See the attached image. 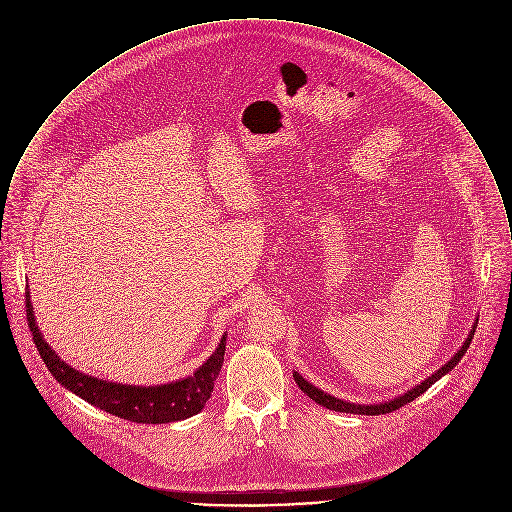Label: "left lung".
I'll return each mask as SVG.
<instances>
[{"label":"left lung","mask_w":512,"mask_h":512,"mask_svg":"<svg viewBox=\"0 0 512 512\" xmlns=\"http://www.w3.org/2000/svg\"><path fill=\"white\" fill-rule=\"evenodd\" d=\"M479 321V319H477ZM475 329H477V325H473V329H471V333H469V337H467V341L463 343V347L455 353V357H451V361H447L445 365L439 368L438 372H434L430 378H426L424 382H420L416 388H412V390H408L406 394H402V396H398V398H394V400H390V402H384V404H370V406H365V404H351V402H343V400H339V398H333V396H329V394H325L323 390H319V388H315L313 384H309L307 380H303L301 378V374L299 372H293V380L297 382V386L303 390V394H307L311 400H315L319 406H323V408H329V410H335V412H347V414H365V416H378V414H388V412H394V410H398V408H402L404 404H408V402H412V400H416L418 396H422L434 382H438L439 378L443 376V374H447L453 366L457 365L459 361H461V357L465 355V351L469 349V343H471V339H473V335H475Z\"/></svg>","instance_id":"left-lung-1"}]
</instances>
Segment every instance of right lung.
I'll list each match as a JSON object with an SVG mask.
<instances>
[{"mask_svg":"<svg viewBox=\"0 0 512 512\" xmlns=\"http://www.w3.org/2000/svg\"><path fill=\"white\" fill-rule=\"evenodd\" d=\"M25 303H27L29 329L33 333V341L43 363L65 388H69L88 404L112 416H118L122 420H130L138 424H167V422H177V420H185L199 414L205 408L207 400L211 398L215 380L219 376L220 366L224 361L226 337L220 339L219 347L211 355V359L199 370H195V374L189 378L163 384V386H151V388L114 384V382L98 380L94 376H86L67 363H63L55 355V351H51V347L43 341L35 325L29 292H25Z\"/></svg>","mask_w":512,"mask_h":512,"instance_id":"add662e5","label":"right lung"}]
</instances>
